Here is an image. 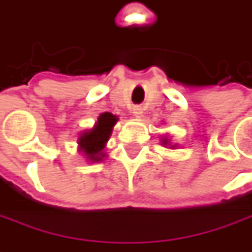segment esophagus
Wrapping results in <instances>:
<instances>
[{
    "label": "esophagus",
    "instance_id": "1",
    "mask_svg": "<svg viewBox=\"0 0 252 252\" xmlns=\"http://www.w3.org/2000/svg\"><path fill=\"white\" fill-rule=\"evenodd\" d=\"M133 115L134 116H137V118H141L143 116V108L141 106H133Z\"/></svg>",
    "mask_w": 252,
    "mask_h": 252
}]
</instances>
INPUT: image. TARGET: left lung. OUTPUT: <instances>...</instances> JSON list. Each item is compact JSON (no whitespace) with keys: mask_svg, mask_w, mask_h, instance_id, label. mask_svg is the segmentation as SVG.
<instances>
[{"mask_svg":"<svg viewBox=\"0 0 252 252\" xmlns=\"http://www.w3.org/2000/svg\"><path fill=\"white\" fill-rule=\"evenodd\" d=\"M164 144H165V140H164Z\"/></svg>","mask_w":252,"mask_h":252,"instance_id":"left-lung-1","label":"left lung"}]
</instances>
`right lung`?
Wrapping results in <instances>:
<instances>
[{
  "instance_id": "right-lung-1",
  "label": "right lung",
  "mask_w": 252,
  "mask_h": 252,
  "mask_svg": "<svg viewBox=\"0 0 252 252\" xmlns=\"http://www.w3.org/2000/svg\"><path fill=\"white\" fill-rule=\"evenodd\" d=\"M118 122V118L113 116L112 113L106 112L102 113L98 118L96 126L92 130L84 133L80 137V146L84 153L88 156L91 160H101L99 154L105 147V143L109 140V136L112 133V127Z\"/></svg>"
}]
</instances>
